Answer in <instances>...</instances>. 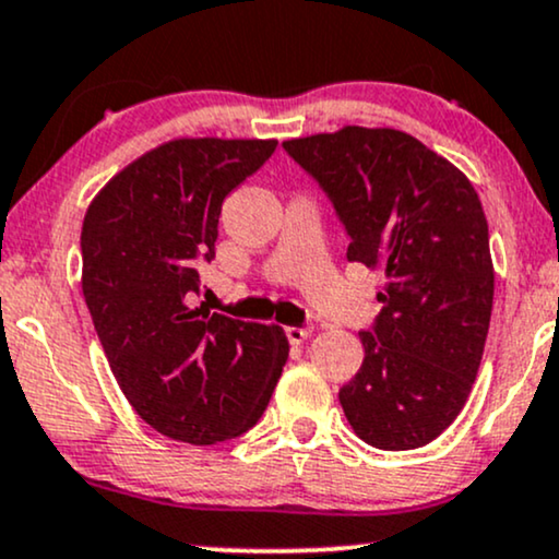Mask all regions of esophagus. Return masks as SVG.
Instances as JSON below:
<instances>
[{
    "instance_id": "1",
    "label": "esophagus",
    "mask_w": 559,
    "mask_h": 559,
    "mask_svg": "<svg viewBox=\"0 0 559 559\" xmlns=\"http://www.w3.org/2000/svg\"><path fill=\"white\" fill-rule=\"evenodd\" d=\"M309 335H312V328H286V338L292 341L294 346L305 344Z\"/></svg>"
}]
</instances>
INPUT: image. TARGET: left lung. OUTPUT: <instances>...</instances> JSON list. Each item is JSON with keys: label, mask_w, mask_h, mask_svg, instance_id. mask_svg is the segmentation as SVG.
Instances as JSON below:
<instances>
[{"label": "left lung", "mask_w": 559, "mask_h": 559, "mask_svg": "<svg viewBox=\"0 0 559 559\" xmlns=\"http://www.w3.org/2000/svg\"><path fill=\"white\" fill-rule=\"evenodd\" d=\"M318 179L348 234L352 262L385 273L382 312L359 333L365 361L338 390L354 432L380 450L432 442L479 372L495 267L466 174L408 132L348 124L284 143Z\"/></svg>", "instance_id": "obj_1"}]
</instances>
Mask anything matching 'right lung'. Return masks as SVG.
Masks as SVG:
<instances>
[{
	"mask_svg": "<svg viewBox=\"0 0 559 559\" xmlns=\"http://www.w3.org/2000/svg\"><path fill=\"white\" fill-rule=\"evenodd\" d=\"M278 140L179 138L106 181L87 205L83 297L124 399L190 445L258 425L288 359L286 333L192 307L198 260L215 258L224 198Z\"/></svg>",
	"mask_w": 559,
	"mask_h": 559,
	"instance_id": "right-lung-1",
	"label": "right lung"
}]
</instances>
